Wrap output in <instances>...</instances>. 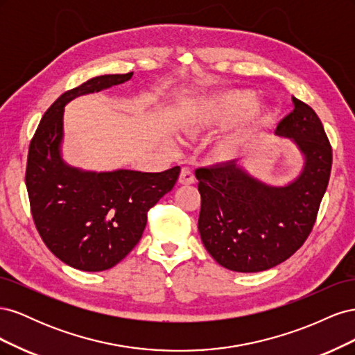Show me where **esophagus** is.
<instances>
[{"label": "esophagus", "instance_id": "1", "mask_svg": "<svg viewBox=\"0 0 355 355\" xmlns=\"http://www.w3.org/2000/svg\"><path fill=\"white\" fill-rule=\"evenodd\" d=\"M194 182H196V176L189 168L184 167L180 170V175H179V184L180 185H191V184H194Z\"/></svg>", "mask_w": 355, "mask_h": 355}]
</instances>
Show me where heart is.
Wrapping results in <instances>:
<instances>
[{
    "label": "heart",
    "mask_w": 355,
    "mask_h": 355,
    "mask_svg": "<svg viewBox=\"0 0 355 355\" xmlns=\"http://www.w3.org/2000/svg\"><path fill=\"white\" fill-rule=\"evenodd\" d=\"M252 102L253 93L243 89H231L213 94L201 101L188 115L185 130L197 132L202 128L227 125L249 109ZM266 118L268 111L263 105L253 106L219 139L214 153L220 159L237 157L262 135Z\"/></svg>",
    "instance_id": "1"
}]
</instances>
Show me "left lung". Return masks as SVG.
I'll return each instance as SVG.
<instances>
[{"mask_svg":"<svg viewBox=\"0 0 355 355\" xmlns=\"http://www.w3.org/2000/svg\"><path fill=\"white\" fill-rule=\"evenodd\" d=\"M293 111L275 135L292 141L304 158L286 185L262 182L239 161L197 168L198 231L206 250L235 272H259L288 259L313 230L331 170V148L314 110L292 98Z\"/></svg>","mask_w":355,"mask_h":355,"instance_id":"1","label":"left lung"}]
</instances>
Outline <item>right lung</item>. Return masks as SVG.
Here are the masks:
<instances>
[{
    "mask_svg": "<svg viewBox=\"0 0 355 355\" xmlns=\"http://www.w3.org/2000/svg\"><path fill=\"white\" fill-rule=\"evenodd\" d=\"M133 72L101 75L63 93L42 116L32 137L26 189L32 218L42 241L75 270H110L141 240L148 210L173 189L176 166L161 173L118 168L92 171L62 158L65 105L132 78Z\"/></svg>",
    "mask_w": 355,
    "mask_h": 355,
    "instance_id": "right-lung-1",
    "label": "right lung"
}]
</instances>
